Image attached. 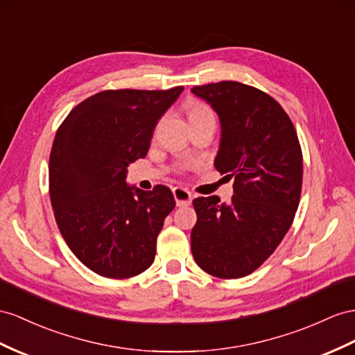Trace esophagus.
I'll return each instance as SVG.
<instances>
[{"label": "esophagus", "mask_w": 355, "mask_h": 355, "mask_svg": "<svg viewBox=\"0 0 355 355\" xmlns=\"http://www.w3.org/2000/svg\"><path fill=\"white\" fill-rule=\"evenodd\" d=\"M172 192H174V198H175V202L178 207H187L192 204V193H190L187 189L175 187Z\"/></svg>", "instance_id": "1"}]
</instances>
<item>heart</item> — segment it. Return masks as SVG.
Returning <instances> with one entry per match:
<instances>
[{
  "mask_svg": "<svg viewBox=\"0 0 355 355\" xmlns=\"http://www.w3.org/2000/svg\"><path fill=\"white\" fill-rule=\"evenodd\" d=\"M207 115H213V112L202 103H193L189 107V120H192V118H199V116H207Z\"/></svg>",
  "mask_w": 355,
  "mask_h": 355,
  "instance_id": "1",
  "label": "heart"
}]
</instances>
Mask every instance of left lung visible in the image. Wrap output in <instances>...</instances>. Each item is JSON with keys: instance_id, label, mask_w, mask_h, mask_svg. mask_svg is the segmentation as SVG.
Listing matches in <instances>:
<instances>
[{"instance_id": "obj_1", "label": "left lung", "mask_w": 355, "mask_h": 355, "mask_svg": "<svg viewBox=\"0 0 355 355\" xmlns=\"http://www.w3.org/2000/svg\"><path fill=\"white\" fill-rule=\"evenodd\" d=\"M192 93L219 115L214 166L234 177L230 204L216 195L193 199L192 253L208 275L239 279L255 271L291 228L302 193V148L288 114L264 91L222 80Z\"/></svg>"}]
</instances>
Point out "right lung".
I'll list each match as a JSON object with an SVG mask.
<instances>
[{"mask_svg": "<svg viewBox=\"0 0 355 355\" xmlns=\"http://www.w3.org/2000/svg\"><path fill=\"white\" fill-rule=\"evenodd\" d=\"M109 89L73 107L55 135L49 195L58 230L85 267L109 279L141 275L156 257L157 235L175 199L125 183L145 157L157 121L183 91Z\"/></svg>", "mask_w": 355, "mask_h": 355, "instance_id": "add662e5", "label": "right lung"}]
</instances>
